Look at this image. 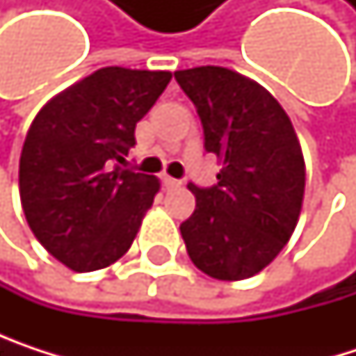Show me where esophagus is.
<instances>
[{"instance_id": "esophagus-1", "label": "esophagus", "mask_w": 356, "mask_h": 356, "mask_svg": "<svg viewBox=\"0 0 356 356\" xmlns=\"http://www.w3.org/2000/svg\"><path fill=\"white\" fill-rule=\"evenodd\" d=\"M161 181H163V185H165L167 189H169V187H177V185H181V181H179V179L169 177V175H163Z\"/></svg>"}]
</instances>
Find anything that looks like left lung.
Masks as SVG:
<instances>
[{
    "instance_id": "obj_1",
    "label": "left lung",
    "mask_w": 356,
    "mask_h": 356,
    "mask_svg": "<svg viewBox=\"0 0 356 356\" xmlns=\"http://www.w3.org/2000/svg\"><path fill=\"white\" fill-rule=\"evenodd\" d=\"M204 127V148L222 161L218 183L187 187L193 214L181 222L191 261L218 280L264 270L297 227L305 161L293 123L259 84L218 65L175 72Z\"/></svg>"
}]
</instances>
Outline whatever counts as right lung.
Segmentation results:
<instances>
[{
    "label": "right lung",
    "mask_w": 356,
    "mask_h": 356,
    "mask_svg": "<svg viewBox=\"0 0 356 356\" xmlns=\"http://www.w3.org/2000/svg\"><path fill=\"white\" fill-rule=\"evenodd\" d=\"M171 72L103 67L49 101L20 156L22 210L38 243L76 272L117 261L142 225L159 179L125 169L136 123Z\"/></svg>",
    "instance_id": "1"
}]
</instances>
